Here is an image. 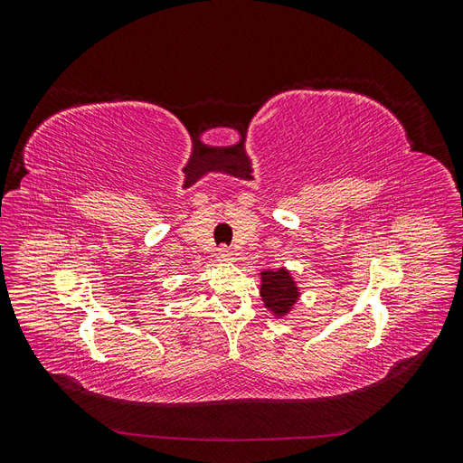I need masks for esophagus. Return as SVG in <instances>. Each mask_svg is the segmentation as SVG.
Wrapping results in <instances>:
<instances>
[{
	"label": "esophagus",
	"mask_w": 463,
	"mask_h": 463,
	"mask_svg": "<svg viewBox=\"0 0 463 463\" xmlns=\"http://www.w3.org/2000/svg\"><path fill=\"white\" fill-rule=\"evenodd\" d=\"M216 259L220 262H230V260H233V255H232V250L228 247H220L218 253H216Z\"/></svg>",
	"instance_id": "34e87169"
}]
</instances>
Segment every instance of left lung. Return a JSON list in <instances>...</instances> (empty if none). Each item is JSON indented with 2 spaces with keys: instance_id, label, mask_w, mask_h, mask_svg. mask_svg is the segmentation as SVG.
Wrapping results in <instances>:
<instances>
[{
  "instance_id": "8db88e82",
  "label": "left lung",
  "mask_w": 463,
  "mask_h": 463,
  "mask_svg": "<svg viewBox=\"0 0 463 463\" xmlns=\"http://www.w3.org/2000/svg\"><path fill=\"white\" fill-rule=\"evenodd\" d=\"M260 298L266 309L276 318H284L299 301L301 289L293 274L282 266V269L260 272Z\"/></svg>"
}]
</instances>
